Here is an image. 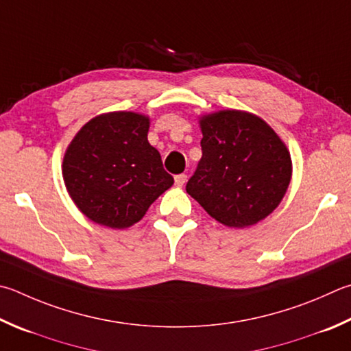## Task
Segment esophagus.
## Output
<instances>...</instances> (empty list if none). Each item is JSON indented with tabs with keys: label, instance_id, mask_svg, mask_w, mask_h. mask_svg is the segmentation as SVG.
<instances>
[{
	"label": "esophagus",
	"instance_id": "obj_1",
	"mask_svg": "<svg viewBox=\"0 0 351 351\" xmlns=\"http://www.w3.org/2000/svg\"><path fill=\"white\" fill-rule=\"evenodd\" d=\"M186 182H187V175L181 173V175H176L175 176V184H176L178 187H182Z\"/></svg>",
	"mask_w": 351,
	"mask_h": 351
}]
</instances>
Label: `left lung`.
<instances>
[{
	"label": "left lung",
	"instance_id": "obj_1",
	"mask_svg": "<svg viewBox=\"0 0 351 351\" xmlns=\"http://www.w3.org/2000/svg\"><path fill=\"white\" fill-rule=\"evenodd\" d=\"M202 158L186 190L221 224L242 228L275 210L289 189L291 158L264 119L221 110L199 119Z\"/></svg>",
	"mask_w": 351,
	"mask_h": 351
}]
</instances>
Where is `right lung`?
<instances>
[{"instance_id": "add662e5", "label": "right lung", "mask_w": 351, "mask_h": 351, "mask_svg": "<svg viewBox=\"0 0 351 351\" xmlns=\"http://www.w3.org/2000/svg\"><path fill=\"white\" fill-rule=\"evenodd\" d=\"M150 119L135 112L103 113L88 121L62 159L66 189L97 224L127 228L173 186L161 155L147 141Z\"/></svg>"}]
</instances>
